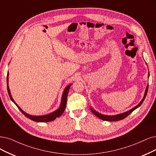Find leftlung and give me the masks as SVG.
I'll return each instance as SVG.
<instances>
[{
	"label": "left lung",
	"instance_id": "obj_1",
	"mask_svg": "<svg viewBox=\"0 0 156 156\" xmlns=\"http://www.w3.org/2000/svg\"><path fill=\"white\" fill-rule=\"evenodd\" d=\"M148 76H149V73H148ZM148 85H147V87L146 88V90H145V95H144V97L142 99V100L141 101V102L138 104L137 106H136L135 107H134L133 108L130 109V111L126 112H124V113H122V114H118V115H115V116H107V115H103V114H101L98 112H97L96 111H94L93 108H90V110L91 111L93 112V113L96 115V116L97 117H98L100 119H103V120H105V121H108V122H116V121H119V120H121V119H125L126 117H127L129 114H130L132 112H133L135 109H136L137 107H139L141 104L143 102L144 100L146 98V96L147 94V92H148Z\"/></svg>",
	"mask_w": 156,
	"mask_h": 156
}]
</instances>
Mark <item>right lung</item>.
<instances>
[{"label": "right lung", "instance_id": "1", "mask_svg": "<svg viewBox=\"0 0 156 156\" xmlns=\"http://www.w3.org/2000/svg\"><path fill=\"white\" fill-rule=\"evenodd\" d=\"M8 74H9V73H8L7 76H8ZM7 85H8V87H7L8 92V94L9 96L10 99L12 100V101L17 106V107L19 108V110L21 111V112L23 114L25 115L26 117L34 121V122H51V121H53L56 118L61 116V115L63 114V112H64L65 109H66L67 94H68V93H69V88H70V87L71 86V84L69 85L65 89L64 91H63V94H62V103H61V105H60V107L58 108V109H57L56 111L52 112L51 114L45 115V116H31V115H29L27 113L24 112L18 105H17V104L15 103V101L13 100L12 96H11V95L10 90H9V87H8V78H7Z\"/></svg>", "mask_w": 156, "mask_h": 156}]
</instances>
